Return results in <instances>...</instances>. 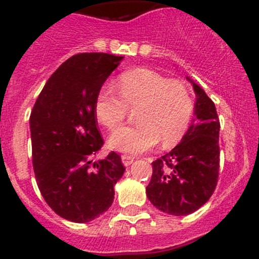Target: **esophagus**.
Segmentation results:
<instances>
[{
  "label": "esophagus",
  "mask_w": 259,
  "mask_h": 259,
  "mask_svg": "<svg viewBox=\"0 0 259 259\" xmlns=\"http://www.w3.org/2000/svg\"><path fill=\"white\" fill-rule=\"evenodd\" d=\"M121 161L125 166H129L134 161V158L130 155H121Z\"/></svg>",
  "instance_id": "obj_1"
}]
</instances>
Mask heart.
Instances as JSON below:
<instances>
[{"mask_svg":"<svg viewBox=\"0 0 259 259\" xmlns=\"http://www.w3.org/2000/svg\"><path fill=\"white\" fill-rule=\"evenodd\" d=\"M116 90L110 85L103 86L94 105L96 119L109 130L124 121L129 109H137V124L119 127L109 138L115 150L140 154L160 140L163 148H170L188 132L194 100L182 81L169 80L148 69H135L117 79Z\"/></svg>","mask_w":259,"mask_h":259,"instance_id":"heart-1","label":"heart"}]
</instances>
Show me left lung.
Wrapping results in <instances>:
<instances>
[{"label": "left lung", "mask_w": 259, "mask_h": 259, "mask_svg": "<svg viewBox=\"0 0 259 259\" xmlns=\"http://www.w3.org/2000/svg\"><path fill=\"white\" fill-rule=\"evenodd\" d=\"M194 114L182 142L151 163L153 176L146 195L154 207L171 215H187L209 200L219 174V117L215 105L199 85Z\"/></svg>", "instance_id": "8db88e82"}]
</instances>
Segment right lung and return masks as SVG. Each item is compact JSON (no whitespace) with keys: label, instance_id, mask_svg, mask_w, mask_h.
<instances>
[{"label":"right lung","instance_id":"1","mask_svg":"<svg viewBox=\"0 0 259 259\" xmlns=\"http://www.w3.org/2000/svg\"><path fill=\"white\" fill-rule=\"evenodd\" d=\"M122 59L104 52L74 55L50 76L31 111L38 189L49 207L70 222L86 223L108 210L125 171L115 151L93 161L104 144L96 95Z\"/></svg>","mask_w":259,"mask_h":259}]
</instances>
